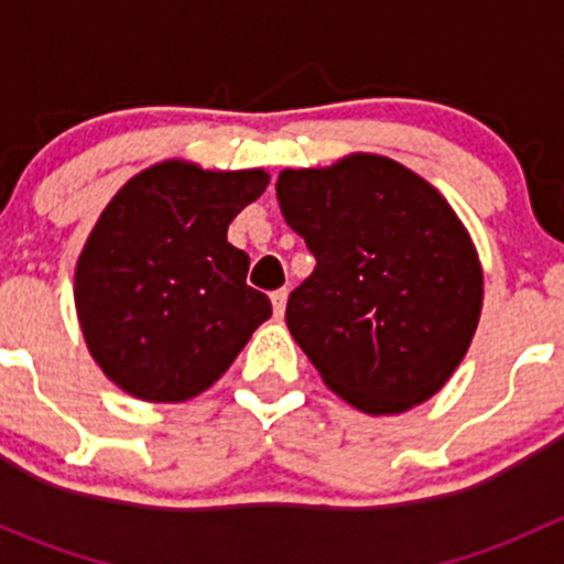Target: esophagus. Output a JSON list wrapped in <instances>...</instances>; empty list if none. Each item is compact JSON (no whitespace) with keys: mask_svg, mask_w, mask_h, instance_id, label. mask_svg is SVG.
Segmentation results:
<instances>
[{"mask_svg":"<svg viewBox=\"0 0 564 564\" xmlns=\"http://www.w3.org/2000/svg\"><path fill=\"white\" fill-rule=\"evenodd\" d=\"M270 300H272V308H275V316H283V311H286V300H289L286 289H278V292H272Z\"/></svg>","mask_w":564,"mask_h":564,"instance_id":"obj_1","label":"esophagus"}]
</instances>
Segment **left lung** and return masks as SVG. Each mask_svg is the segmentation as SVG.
Wrapping results in <instances>:
<instances>
[{"mask_svg":"<svg viewBox=\"0 0 564 564\" xmlns=\"http://www.w3.org/2000/svg\"><path fill=\"white\" fill-rule=\"evenodd\" d=\"M286 224L316 256L286 324L335 395L401 414L447 384L482 308V267L456 209L398 161L355 152L283 169Z\"/></svg>","mask_w":564,"mask_h":564,"instance_id":"left-lung-1","label":"left lung"}]
</instances>
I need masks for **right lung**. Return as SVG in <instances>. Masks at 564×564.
I'll use <instances>...</instances> for the list:
<instances>
[{
  "instance_id": "add662e5",
  "label": "right lung",
  "mask_w": 564,
  "mask_h": 564,
  "mask_svg": "<svg viewBox=\"0 0 564 564\" xmlns=\"http://www.w3.org/2000/svg\"><path fill=\"white\" fill-rule=\"evenodd\" d=\"M270 174L163 161L106 204L76 261V314L89 355L119 390L182 403L213 388L272 316L246 283L250 259L229 224Z\"/></svg>"
}]
</instances>
